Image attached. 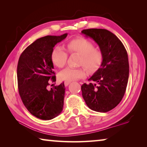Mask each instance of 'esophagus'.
Returning a JSON list of instances; mask_svg holds the SVG:
<instances>
[{
  "mask_svg": "<svg viewBox=\"0 0 147 147\" xmlns=\"http://www.w3.org/2000/svg\"><path fill=\"white\" fill-rule=\"evenodd\" d=\"M71 82H68V81H65V82H64V84H65V86H67L69 84H70Z\"/></svg>",
  "mask_w": 147,
  "mask_h": 147,
  "instance_id": "obj_1",
  "label": "esophagus"
}]
</instances>
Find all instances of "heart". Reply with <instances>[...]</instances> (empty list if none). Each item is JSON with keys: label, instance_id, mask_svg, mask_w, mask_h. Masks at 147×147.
Here are the masks:
<instances>
[{"label": "heart", "instance_id": "1", "mask_svg": "<svg viewBox=\"0 0 147 147\" xmlns=\"http://www.w3.org/2000/svg\"><path fill=\"white\" fill-rule=\"evenodd\" d=\"M68 53L78 54L77 65L82 66L88 72L96 71L102 61L103 55L101 50L94 47L93 43L85 38L73 39L67 43ZM52 61L56 67L62 68L65 65L68 54L63 47L57 45L54 47L51 55ZM85 76L83 67H67L59 73V77L63 80L71 82L82 78Z\"/></svg>", "mask_w": 147, "mask_h": 147}]
</instances>
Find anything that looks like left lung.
Segmentation results:
<instances>
[{
    "instance_id": "8db88e82",
    "label": "left lung",
    "mask_w": 147,
    "mask_h": 147,
    "mask_svg": "<svg viewBox=\"0 0 147 147\" xmlns=\"http://www.w3.org/2000/svg\"><path fill=\"white\" fill-rule=\"evenodd\" d=\"M82 33L98 45L102 53L101 65L81 86L82 96L92 110L105 113L118 105L123 98L129 77L128 54L115 34L108 30L91 28Z\"/></svg>"
}]
</instances>
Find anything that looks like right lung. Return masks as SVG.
<instances>
[{
	"label": "right lung",
	"instance_id": "add662e5",
	"mask_svg": "<svg viewBox=\"0 0 147 147\" xmlns=\"http://www.w3.org/2000/svg\"><path fill=\"white\" fill-rule=\"evenodd\" d=\"M47 36L38 39L22 53L17 65L19 93L24 106L32 115L42 120L59 115L63 107L64 83L49 89L56 76L51 55L56 45L66 38Z\"/></svg>",
	"mask_w": 147,
	"mask_h": 147
}]
</instances>
